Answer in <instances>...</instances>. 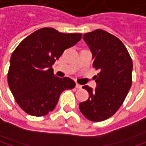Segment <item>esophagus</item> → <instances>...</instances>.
I'll list each match as a JSON object with an SVG mask.
<instances>
[{"label": "esophagus", "instance_id": "obj_1", "mask_svg": "<svg viewBox=\"0 0 146 146\" xmlns=\"http://www.w3.org/2000/svg\"><path fill=\"white\" fill-rule=\"evenodd\" d=\"M76 88H78V89H80V88H82V85H80V84H76Z\"/></svg>", "mask_w": 146, "mask_h": 146}]
</instances>
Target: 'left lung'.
I'll list each match as a JSON object with an SVG mask.
<instances>
[{"mask_svg":"<svg viewBox=\"0 0 146 146\" xmlns=\"http://www.w3.org/2000/svg\"><path fill=\"white\" fill-rule=\"evenodd\" d=\"M83 37L93 52V68L100 73L94 91L83 87L89 98L79 109L88 119L100 122L113 116L124 103L132 84L133 62L123 42L108 32L97 29Z\"/></svg>","mask_w":146,"mask_h":146,"instance_id":"obj_1","label":"left lung"}]
</instances>
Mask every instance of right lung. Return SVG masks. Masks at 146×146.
I'll return each instance as SVG.
<instances>
[{
  "label": "right lung",
  "instance_id": "obj_1",
  "mask_svg": "<svg viewBox=\"0 0 146 146\" xmlns=\"http://www.w3.org/2000/svg\"><path fill=\"white\" fill-rule=\"evenodd\" d=\"M81 33H62L44 27L27 36L14 50L8 84L21 108L33 116H44L56 107L61 94L75 82L54 75L52 65L64 50L74 46Z\"/></svg>",
  "mask_w": 146,
  "mask_h": 146
}]
</instances>
